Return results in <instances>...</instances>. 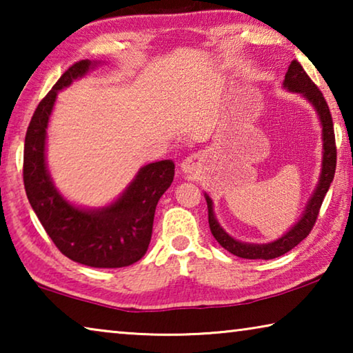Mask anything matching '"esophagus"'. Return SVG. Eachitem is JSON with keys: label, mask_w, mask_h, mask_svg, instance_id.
Here are the masks:
<instances>
[{"label": "esophagus", "mask_w": 353, "mask_h": 353, "mask_svg": "<svg viewBox=\"0 0 353 353\" xmlns=\"http://www.w3.org/2000/svg\"><path fill=\"white\" fill-rule=\"evenodd\" d=\"M201 168V155L198 154H193L190 155V157H187L182 162L181 165V170L183 174H194V172H198Z\"/></svg>", "instance_id": "34e87169"}]
</instances>
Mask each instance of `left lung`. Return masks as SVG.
<instances>
[{"label":"left lung","instance_id":"1","mask_svg":"<svg viewBox=\"0 0 353 353\" xmlns=\"http://www.w3.org/2000/svg\"><path fill=\"white\" fill-rule=\"evenodd\" d=\"M283 87L288 88L290 92L303 94V97L313 104V107L319 115L321 126H322V141H324V157H322V171L319 176V183L314 190L312 199L308 201L302 218L299 219L282 238H279V240L268 244L241 243V241H236L235 238H232L229 234H225L223 227H221L216 221V218H214L212 199L205 194L207 208H208V224H210L212 235L225 250H229L230 254H234L236 256H241V259H249V260L277 259V256L286 254L292 248H296L302 240H305L310 232H312L316 219H318L321 205L322 202H324L328 188H330V183L333 182L334 170H336V143H334L332 113L318 85L310 79V76L305 73V70L302 68L301 63L297 61H292L288 67V71H286L285 74Z\"/></svg>","mask_w":353,"mask_h":353}]
</instances>
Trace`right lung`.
Segmentation results:
<instances>
[{"label":"right lung","mask_w":353,"mask_h":353,"mask_svg":"<svg viewBox=\"0 0 353 353\" xmlns=\"http://www.w3.org/2000/svg\"><path fill=\"white\" fill-rule=\"evenodd\" d=\"M94 63L79 61L40 101L29 123L23 155L26 196L52 243L70 260L92 268H124L146 254L159 199L174 179L171 160L149 163L113 204L83 210L65 201L45 162L46 128L57 92L82 77Z\"/></svg>","instance_id":"obj_1"}]
</instances>
